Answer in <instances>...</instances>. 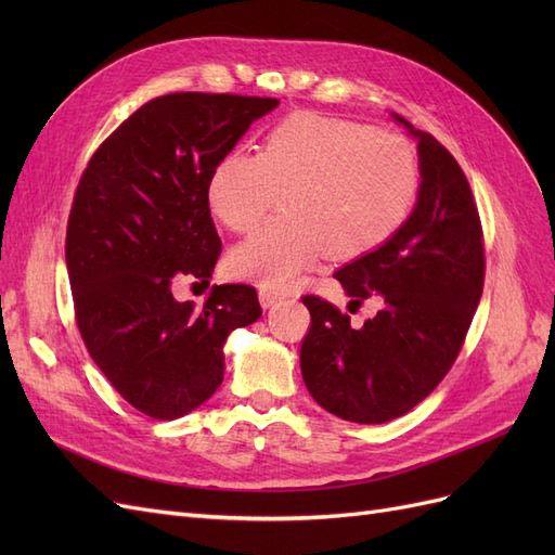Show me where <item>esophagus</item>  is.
Instances as JSON below:
<instances>
[{
	"instance_id": "esophagus-1",
	"label": "esophagus",
	"mask_w": 555,
	"mask_h": 555,
	"mask_svg": "<svg viewBox=\"0 0 555 555\" xmlns=\"http://www.w3.org/2000/svg\"><path fill=\"white\" fill-rule=\"evenodd\" d=\"M280 300H282V294H278L273 289H266V287L259 289V304H261V308H273L275 304H280Z\"/></svg>"
}]
</instances>
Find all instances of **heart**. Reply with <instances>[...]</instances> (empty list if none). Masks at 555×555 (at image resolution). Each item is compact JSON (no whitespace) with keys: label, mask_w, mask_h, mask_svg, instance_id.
Wrapping results in <instances>:
<instances>
[{"label":"heart","mask_w":555,"mask_h":555,"mask_svg":"<svg viewBox=\"0 0 555 555\" xmlns=\"http://www.w3.org/2000/svg\"><path fill=\"white\" fill-rule=\"evenodd\" d=\"M422 190L416 147L400 133L300 111L266 131L257 155L231 150L212 166L206 201L231 231L255 229L231 249L229 271L284 289L324 257L361 259L405 227Z\"/></svg>","instance_id":"b5f03b06"}]
</instances>
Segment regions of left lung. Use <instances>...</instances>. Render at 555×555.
Wrapping results in <instances>:
<instances>
[{"instance_id": "left-lung-1", "label": "left lung", "mask_w": 555, "mask_h": 555, "mask_svg": "<svg viewBox=\"0 0 555 555\" xmlns=\"http://www.w3.org/2000/svg\"><path fill=\"white\" fill-rule=\"evenodd\" d=\"M396 120L418 141L416 206L389 243L335 273L349 312L377 298V314L354 328L340 308L304 296L300 373L319 405L354 424L391 422L444 379L483 289V231L463 169L428 131Z\"/></svg>"}]
</instances>
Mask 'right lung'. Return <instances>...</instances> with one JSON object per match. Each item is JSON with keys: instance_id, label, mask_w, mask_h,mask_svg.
<instances>
[{"instance_id": "right-lung-1", "label": "right lung", "mask_w": 555, "mask_h": 555, "mask_svg": "<svg viewBox=\"0 0 555 555\" xmlns=\"http://www.w3.org/2000/svg\"><path fill=\"white\" fill-rule=\"evenodd\" d=\"M271 96L173 92L150 99L96 147L66 224V271L80 338L113 389L171 422L224 379V340L261 317L249 284L178 304L180 275L208 284L222 241L206 182Z\"/></svg>"}]
</instances>
